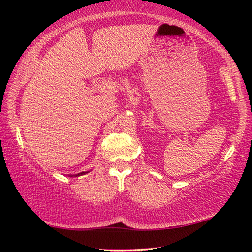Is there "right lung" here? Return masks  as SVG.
<instances>
[{"mask_svg": "<svg viewBox=\"0 0 252 252\" xmlns=\"http://www.w3.org/2000/svg\"><path fill=\"white\" fill-rule=\"evenodd\" d=\"M85 173H88V172H81V173H78V174H70V177H80V176H82V174H85Z\"/></svg>", "mask_w": 252, "mask_h": 252, "instance_id": "add662e5", "label": "right lung"}]
</instances>
